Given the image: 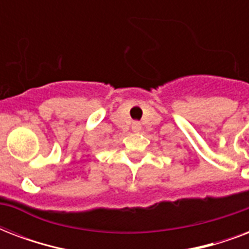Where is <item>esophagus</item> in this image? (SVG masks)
Masks as SVG:
<instances>
[{"mask_svg":"<svg viewBox=\"0 0 249 249\" xmlns=\"http://www.w3.org/2000/svg\"><path fill=\"white\" fill-rule=\"evenodd\" d=\"M132 129H133V132H140V130H141L140 123H134V124L132 125Z\"/></svg>","mask_w":249,"mask_h":249,"instance_id":"1","label":"esophagus"}]
</instances>
